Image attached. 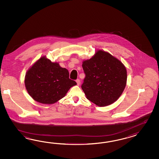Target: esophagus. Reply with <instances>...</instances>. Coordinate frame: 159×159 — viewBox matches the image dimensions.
<instances>
[{
  "instance_id": "34e87169",
  "label": "esophagus",
  "mask_w": 159,
  "mask_h": 159,
  "mask_svg": "<svg viewBox=\"0 0 159 159\" xmlns=\"http://www.w3.org/2000/svg\"><path fill=\"white\" fill-rule=\"evenodd\" d=\"M76 82L77 83V86H79L80 84V80L79 79H77V80H76Z\"/></svg>"
}]
</instances>
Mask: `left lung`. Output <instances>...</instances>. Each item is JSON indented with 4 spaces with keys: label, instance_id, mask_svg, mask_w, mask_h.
<instances>
[{
    "label": "left lung",
    "instance_id": "8db88e82",
    "mask_svg": "<svg viewBox=\"0 0 159 159\" xmlns=\"http://www.w3.org/2000/svg\"><path fill=\"white\" fill-rule=\"evenodd\" d=\"M86 77L82 89L86 98L99 107L116 101L125 89L127 72L124 65L110 53L97 50L90 59L83 61Z\"/></svg>",
    "mask_w": 159,
    "mask_h": 159
}]
</instances>
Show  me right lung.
<instances>
[{
    "label": "right lung",
    "instance_id": "obj_1",
    "mask_svg": "<svg viewBox=\"0 0 159 159\" xmlns=\"http://www.w3.org/2000/svg\"><path fill=\"white\" fill-rule=\"evenodd\" d=\"M24 84L29 95L35 101L52 104L65 96L70 87L77 84L69 79L66 68L52 62L46 56L37 60L25 74Z\"/></svg>",
    "mask_w": 159,
    "mask_h": 159
}]
</instances>
